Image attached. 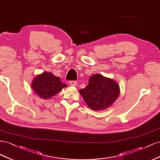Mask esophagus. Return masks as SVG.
Instances as JSON below:
<instances>
[{
	"instance_id": "34e87169",
	"label": "esophagus",
	"mask_w": 160,
	"mask_h": 160,
	"mask_svg": "<svg viewBox=\"0 0 160 160\" xmlns=\"http://www.w3.org/2000/svg\"><path fill=\"white\" fill-rule=\"evenodd\" d=\"M69 83H70V84L71 86H77V82H76V81L72 80V81H70Z\"/></svg>"
}]
</instances>
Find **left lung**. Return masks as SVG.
Instances as JSON below:
<instances>
[{
    "label": "left lung",
    "mask_w": 160,
    "mask_h": 160,
    "mask_svg": "<svg viewBox=\"0 0 160 160\" xmlns=\"http://www.w3.org/2000/svg\"><path fill=\"white\" fill-rule=\"evenodd\" d=\"M79 92L89 108L100 111L112 105L119 96L120 89L115 81L96 74L89 78L88 86Z\"/></svg>",
    "instance_id": "1"
}]
</instances>
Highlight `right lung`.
I'll return each instance as SVG.
<instances>
[{
  "mask_svg": "<svg viewBox=\"0 0 160 160\" xmlns=\"http://www.w3.org/2000/svg\"><path fill=\"white\" fill-rule=\"evenodd\" d=\"M66 84H63L59 77L51 72H43L38 75L32 82L31 88L40 98L49 99L59 93Z\"/></svg>",
  "mask_w": 160,
  "mask_h": 160,
  "instance_id": "right-lung-1",
  "label": "right lung"
}]
</instances>
